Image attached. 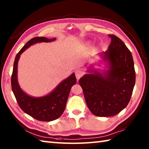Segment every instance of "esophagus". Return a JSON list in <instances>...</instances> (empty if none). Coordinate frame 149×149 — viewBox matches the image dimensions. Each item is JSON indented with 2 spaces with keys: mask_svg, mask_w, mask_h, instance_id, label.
Wrapping results in <instances>:
<instances>
[{
  "mask_svg": "<svg viewBox=\"0 0 149 149\" xmlns=\"http://www.w3.org/2000/svg\"><path fill=\"white\" fill-rule=\"evenodd\" d=\"M75 76H76L77 79L79 80L82 76H83L84 74V72L82 71L81 70H77L75 71Z\"/></svg>",
  "mask_w": 149,
  "mask_h": 149,
  "instance_id": "34e87169",
  "label": "esophagus"
}]
</instances>
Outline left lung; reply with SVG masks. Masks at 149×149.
<instances>
[{
	"label": "left lung",
	"instance_id": "obj_1",
	"mask_svg": "<svg viewBox=\"0 0 149 149\" xmlns=\"http://www.w3.org/2000/svg\"><path fill=\"white\" fill-rule=\"evenodd\" d=\"M111 42L102 58L108 70L100 73L90 66V74L79 81L88 108L97 116H112L126 107L136 81L132 54L119 38L109 34Z\"/></svg>",
	"mask_w": 149,
	"mask_h": 149
}]
</instances>
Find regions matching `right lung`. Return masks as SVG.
Wrapping results in <instances>:
<instances>
[{
  "instance_id": "1",
  "label": "right lung",
  "mask_w": 149,
  "mask_h": 149,
  "mask_svg": "<svg viewBox=\"0 0 149 149\" xmlns=\"http://www.w3.org/2000/svg\"><path fill=\"white\" fill-rule=\"evenodd\" d=\"M56 38L48 39L45 37H35L30 40L18 52L15 59L11 75L13 92L20 108L27 115L40 121L49 122L58 119L64 112L66 101L71 88L76 83V77L73 74L59 83L51 93L41 97L29 96L22 90L18 83V61L20 55L27 48L40 42H50Z\"/></svg>"
}]
</instances>
